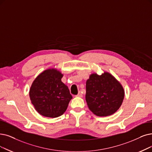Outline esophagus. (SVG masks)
Wrapping results in <instances>:
<instances>
[{"mask_svg":"<svg viewBox=\"0 0 152 152\" xmlns=\"http://www.w3.org/2000/svg\"><path fill=\"white\" fill-rule=\"evenodd\" d=\"M77 96H78V97H82L83 96V95H82V94L81 93V92H79L78 94V95H76Z\"/></svg>","mask_w":152,"mask_h":152,"instance_id":"obj_1","label":"esophagus"}]
</instances>
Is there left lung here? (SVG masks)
I'll return each instance as SVG.
<instances>
[{
    "instance_id": "1",
    "label": "left lung",
    "mask_w": 152,
    "mask_h": 152,
    "mask_svg": "<svg viewBox=\"0 0 152 152\" xmlns=\"http://www.w3.org/2000/svg\"><path fill=\"white\" fill-rule=\"evenodd\" d=\"M125 92L121 83L110 73L92 74L86 82V99L88 108L99 117L116 112L122 105Z\"/></svg>"
}]
</instances>
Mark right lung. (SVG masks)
I'll list each match as a JSON object with an SVG mask.
<instances>
[{"instance_id":"1","label":"right lung","mask_w":152,"mask_h":152,"mask_svg":"<svg viewBox=\"0 0 152 152\" xmlns=\"http://www.w3.org/2000/svg\"><path fill=\"white\" fill-rule=\"evenodd\" d=\"M63 74L56 69H48L34 80L29 96L36 111L42 116L56 118L64 114L72 96L62 82Z\"/></svg>"}]
</instances>
